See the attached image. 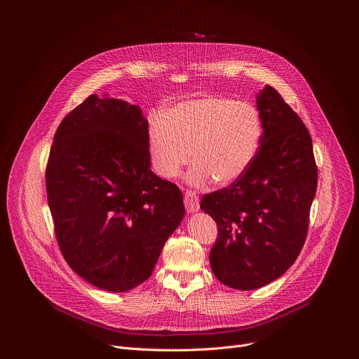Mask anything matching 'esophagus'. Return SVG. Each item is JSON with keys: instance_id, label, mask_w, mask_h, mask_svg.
I'll return each mask as SVG.
<instances>
[{"instance_id": "obj_1", "label": "esophagus", "mask_w": 359, "mask_h": 359, "mask_svg": "<svg viewBox=\"0 0 359 359\" xmlns=\"http://www.w3.org/2000/svg\"><path fill=\"white\" fill-rule=\"evenodd\" d=\"M184 208L189 213H193V212H197L198 208H200V201H198V197L194 191H186L184 193Z\"/></svg>"}]
</instances>
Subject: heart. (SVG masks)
<instances>
[{"mask_svg": "<svg viewBox=\"0 0 359 359\" xmlns=\"http://www.w3.org/2000/svg\"><path fill=\"white\" fill-rule=\"evenodd\" d=\"M262 133L260 115L250 104L222 96L190 99L151 116L150 158L161 177L175 179L190 162L191 151V186L204 187L212 180L227 186L252 163Z\"/></svg>", "mask_w": 359, "mask_h": 359, "instance_id": "heart-1", "label": "heart"}]
</instances>
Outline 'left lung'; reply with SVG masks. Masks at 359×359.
I'll return each mask as SVG.
<instances>
[{
	"label": "left lung",
	"mask_w": 359,
	"mask_h": 359,
	"mask_svg": "<svg viewBox=\"0 0 359 359\" xmlns=\"http://www.w3.org/2000/svg\"><path fill=\"white\" fill-rule=\"evenodd\" d=\"M257 108L263 135L252 163L200 203L217 224L212 270L236 290L260 288L294 264L309 233L318 180L310 132L283 96L267 85Z\"/></svg>",
	"instance_id": "1"
}]
</instances>
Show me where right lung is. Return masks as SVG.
<instances>
[{
    "label": "right lung",
    "instance_id": "right-lung-1",
    "mask_svg": "<svg viewBox=\"0 0 359 359\" xmlns=\"http://www.w3.org/2000/svg\"><path fill=\"white\" fill-rule=\"evenodd\" d=\"M45 183L65 262L112 292L151 276L184 216L180 189L150 170L142 109L121 99L90 95L62 119Z\"/></svg>",
    "mask_w": 359,
    "mask_h": 359
}]
</instances>
